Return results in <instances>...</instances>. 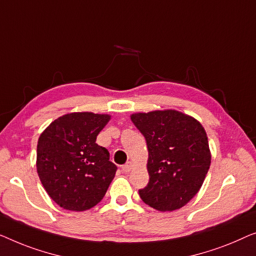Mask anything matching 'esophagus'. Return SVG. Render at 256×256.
Returning <instances> with one entry per match:
<instances>
[{
  "instance_id": "34e87169",
  "label": "esophagus",
  "mask_w": 256,
  "mask_h": 256,
  "mask_svg": "<svg viewBox=\"0 0 256 256\" xmlns=\"http://www.w3.org/2000/svg\"><path fill=\"white\" fill-rule=\"evenodd\" d=\"M133 168V164H132V162H128V164H125L123 167H122V169H123V172H131V169Z\"/></svg>"
}]
</instances>
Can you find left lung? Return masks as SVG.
I'll return each mask as SVG.
<instances>
[{"instance_id":"8db88e82","label":"left lung","mask_w":256,"mask_h":256,"mask_svg":"<svg viewBox=\"0 0 256 256\" xmlns=\"http://www.w3.org/2000/svg\"><path fill=\"white\" fill-rule=\"evenodd\" d=\"M130 117L145 136L148 150L150 182L139 190L140 198L161 212L184 206L200 192L210 168L204 128L196 118L172 109Z\"/></svg>"}]
</instances>
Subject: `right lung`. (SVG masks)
Here are the masks:
<instances>
[{"label":"right lung","mask_w":256,"mask_h":256,"mask_svg":"<svg viewBox=\"0 0 256 256\" xmlns=\"http://www.w3.org/2000/svg\"><path fill=\"white\" fill-rule=\"evenodd\" d=\"M111 116L89 111L64 114L37 144V172L48 196L62 208L86 211L106 195L117 167L96 138Z\"/></svg>","instance_id":"add662e5"}]
</instances>
